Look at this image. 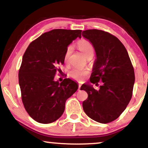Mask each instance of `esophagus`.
I'll return each mask as SVG.
<instances>
[{
    "instance_id": "1",
    "label": "esophagus",
    "mask_w": 148,
    "mask_h": 148,
    "mask_svg": "<svg viewBox=\"0 0 148 148\" xmlns=\"http://www.w3.org/2000/svg\"><path fill=\"white\" fill-rule=\"evenodd\" d=\"M81 86H82L81 84H78V90L80 89V87H81Z\"/></svg>"
}]
</instances>
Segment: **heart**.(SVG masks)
<instances>
[{"label":"heart","mask_w":148,"mask_h":148,"mask_svg":"<svg viewBox=\"0 0 148 148\" xmlns=\"http://www.w3.org/2000/svg\"><path fill=\"white\" fill-rule=\"evenodd\" d=\"M77 46L78 49L82 52L85 56L88 57L90 56H93L94 49L93 46L91 42L86 40H80L77 44ZM72 52V46H69L65 51L64 55V61L65 62L69 61V57ZM89 73V71L87 68H74L69 72V76L72 78L81 80L86 77L87 74Z\"/></svg>","instance_id":"b5f03b06"}]
</instances>
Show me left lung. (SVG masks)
<instances>
[{"mask_svg":"<svg viewBox=\"0 0 148 148\" xmlns=\"http://www.w3.org/2000/svg\"><path fill=\"white\" fill-rule=\"evenodd\" d=\"M96 52L91 83L83 84L81 90L88 94L82 106L87 116L101 123H108L118 118L132 98L135 76L128 52L121 41L109 32L98 29L82 32Z\"/></svg>","mask_w":148,"mask_h":148,"instance_id":"obj_1","label":"left lung"}]
</instances>
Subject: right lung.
I'll return each mask as SVG.
<instances>
[{
  "label": "right lung",
  "mask_w": 148,
  "mask_h": 148,
  "mask_svg": "<svg viewBox=\"0 0 148 148\" xmlns=\"http://www.w3.org/2000/svg\"><path fill=\"white\" fill-rule=\"evenodd\" d=\"M81 30L53 29L29 45L19 71L21 99L29 115L40 123L56 121L64 111L65 102L77 91L76 82L65 78L54 81L58 65L64 63L69 45Z\"/></svg>",
  "instance_id": "right-lung-1"
}]
</instances>
